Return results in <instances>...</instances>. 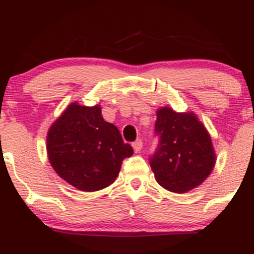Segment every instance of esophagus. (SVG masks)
<instances>
[{"mask_svg":"<svg viewBox=\"0 0 254 254\" xmlns=\"http://www.w3.org/2000/svg\"><path fill=\"white\" fill-rule=\"evenodd\" d=\"M132 148L136 153L141 151L142 148H143V142H142V139H136V141L132 143Z\"/></svg>","mask_w":254,"mask_h":254,"instance_id":"obj_1","label":"esophagus"}]
</instances>
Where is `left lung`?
<instances>
[{"label":"left lung","instance_id":"left-lung-1","mask_svg":"<svg viewBox=\"0 0 254 254\" xmlns=\"http://www.w3.org/2000/svg\"><path fill=\"white\" fill-rule=\"evenodd\" d=\"M155 133L159 147L150 157L156 182L174 193L196 189L214 170L216 154L211 137L193 112H176L171 107L156 111Z\"/></svg>","mask_w":254,"mask_h":254}]
</instances>
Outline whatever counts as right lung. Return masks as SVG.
<instances>
[{
	"label": "right lung",
	"mask_w": 254,
	"mask_h": 254,
	"mask_svg": "<svg viewBox=\"0 0 254 254\" xmlns=\"http://www.w3.org/2000/svg\"><path fill=\"white\" fill-rule=\"evenodd\" d=\"M55 172L77 190L94 192L115 183L125 157L133 154L121 132L103 118L101 106L71 103L52 123L46 136Z\"/></svg>",
	"instance_id": "1"
}]
</instances>
